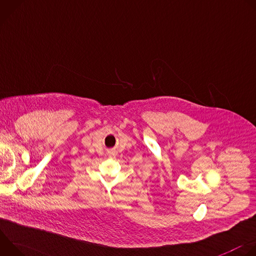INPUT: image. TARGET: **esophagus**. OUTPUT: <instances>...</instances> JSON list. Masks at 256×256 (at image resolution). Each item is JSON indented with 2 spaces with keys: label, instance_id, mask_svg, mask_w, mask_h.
<instances>
[{
  "label": "esophagus",
  "instance_id": "34e87169",
  "mask_svg": "<svg viewBox=\"0 0 256 256\" xmlns=\"http://www.w3.org/2000/svg\"><path fill=\"white\" fill-rule=\"evenodd\" d=\"M110 155H112V157H114V156H116V152H114V151H112V152L110 153Z\"/></svg>",
  "mask_w": 256,
  "mask_h": 256
}]
</instances>
